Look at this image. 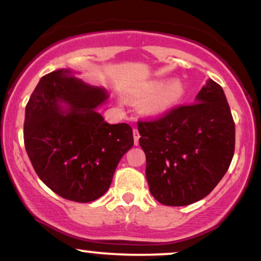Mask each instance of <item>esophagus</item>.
<instances>
[{
  "instance_id": "34e87169",
  "label": "esophagus",
  "mask_w": 261,
  "mask_h": 261,
  "mask_svg": "<svg viewBox=\"0 0 261 261\" xmlns=\"http://www.w3.org/2000/svg\"><path fill=\"white\" fill-rule=\"evenodd\" d=\"M133 138H134V144L138 145V144H139L140 136H139V132H138L137 128H133Z\"/></svg>"
}]
</instances>
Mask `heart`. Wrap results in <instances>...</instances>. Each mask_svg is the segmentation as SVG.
<instances>
[{"instance_id":"1","label":"heart","mask_w":261,"mask_h":261,"mask_svg":"<svg viewBox=\"0 0 261 261\" xmlns=\"http://www.w3.org/2000/svg\"><path fill=\"white\" fill-rule=\"evenodd\" d=\"M136 94L140 98H149L146 102L147 112L159 115L170 110L181 100L184 95V86L178 80H172L167 83L156 80L140 87Z\"/></svg>"}]
</instances>
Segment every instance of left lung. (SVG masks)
Masks as SVG:
<instances>
[{
  "mask_svg": "<svg viewBox=\"0 0 261 261\" xmlns=\"http://www.w3.org/2000/svg\"><path fill=\"white\" fill-rule=\"evenodd\" d=\"M195 101L138 121L150 192L165 205L204 198L232 161L234 122L223 88L209 80Z\"/></svg>",
  "mask_w": 261,
  "mask_h": 261,
  "instance_id": "8db88e82",
  "label": "left lung"
}]
</instances>
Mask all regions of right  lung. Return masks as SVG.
Wrapping results in <instances>:
<instances>
[{"label": "right lung", "instance_id": "1", "mask_svg": "<svg viewBox=\"0 0 261 261\" xmlns=\"http://www.w3.org/2000/svg\"><path fill=\"white\" fill-rule=\"evenodd\" d=\"M108 98L69 70L44 75L25 109L24 144L35 172L69 201L92 202L110 188L122 156L133 146L129 124H110L95 111ZM69 105L62 113L59 104Z\"/></svg>", "mask_w": 261, "mask_h": 261}]
</instances>
